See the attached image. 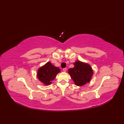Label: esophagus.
<instances>
[{"label": "esophagus", "instance_id": "esophagus-1", "mask_svg": "<svg viewBox=\"0 0 124 124\" xmlns=\"http://www.w3.org/2000/svg\"><path fill=\"white\" fill-rule=\"evenodd\" d=\"M63 71H64V72H66V71H67V68H63Z\"/></svg>", "mask_w": 124, "mask_h": 124}]
</instances>
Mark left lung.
I'll return each mask as SVG.
<instances>
[{
  "instance_id": "8db88e82",
  "label": "left lung",
  "mask_w": 124,
  "mask_h": 124,
  "mask_svg": "<svg viewBox=\"0 0 124 124\" xmlns=\"http://www.w3.org/2000/svg\"><path fill=\"white\" fill-rule=\"evenodd\" d=\"M73 65V68L69 69L68 72L75 85L82 86L89 83L93 73L91 65L80 61H77Z\"/></svg>"
}]
</instances>
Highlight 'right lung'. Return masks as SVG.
<instances>
[{
  "mask_svg": "<svg viewBox=\"0 0 124 124\" xmlns=\"http://www.w3.org/2000/svg\"><path fill=\"white\" fill-rule=\"evenodd\" d=\"M61 72V69L48 62L43 66L40 67L37 71V78L44 85L52 84L57 74Z\"/></svg>",
  "mask_w": 124,
  "mask_h": 124,
  "instance_id": "1",
  "label": "right lung"
}]
</instances>
